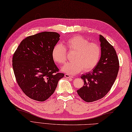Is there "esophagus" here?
<instances>
[{
  "instance_id": "esophagus-1",
  "label": "esophagus",
  "mask_w": 132,
  "mask_h": 132,
  "mask_svg": "<svg viewBox=\"0 0 132 132\" xmlns=\"http://www.w3.org/2000/svg\"><path fill=\"white\" fill-rule=\"evenodd\" d=\"M65 77L67 78H74V77H73V76L67 74H65Z\"/></svg>"
}]
</instances>
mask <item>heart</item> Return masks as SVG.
I'll return each instance as SVG.
<instances>
[{
    "label": "heart",
    "mask_w": 132,
    "mask_h": 132,
    "mask_svg": "<svg viewBox=\"0 0 132 132\" xmlns=\"http://www.w3.org/2000/svg\"><path fill=\"white\" fill-rule=\"evenodd\" d=\"M67 48L75 51L73 62L66 63L62 70L69 75H75L83 69L89 71L97 66L101 56V47L98 43L90 42L81 36H74L67 39ZM52 57L58 64L64 63L67 59V50L62 44H57L53 48Z\"/></svg>",
    "instance_id": "1"
}]
</instances>
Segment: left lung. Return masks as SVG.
Here are the masks:
<instances>
[{
    "instance_id": "1",
    "label": "left lung",
    "mask_w": 132,
    "mask_h": 132,
    "mask_svg": "<svg viewBox=\"0 0 132 132\" xmlns=\"http://www.w3.org/2000/svg\"><path fill=\"white\" fill-rule=\"evenodd\" d=\"M101 56L97 66L89 73L82 74L84 86L77 90L84 101L91 102L103 98L109 93L116 79L119 64L113 46L100 35Z\"/></svg>"
}]
</instances>
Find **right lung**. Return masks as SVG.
<instances>
[{
	"mask_svg": "<svg viewBox=\"0 0 132 132\" xmlns=\"http://www.w3.org/2000/svg\"><path fill=\"white\" fill-rule=\"evenodd\" d=\"M60 35L54 32H42L28 36L20 43L13 57V68L18 84L30 98L44 101L52 95L59 79L52 57Z\"/></svg>",
	"mask_w": 132,
	"mask_h": 132,
	"instance_id": "right-lung-1",
	"label": "right lung"
}]
</instances>
